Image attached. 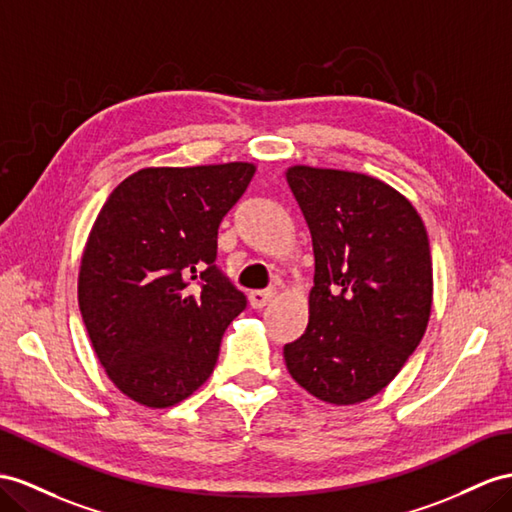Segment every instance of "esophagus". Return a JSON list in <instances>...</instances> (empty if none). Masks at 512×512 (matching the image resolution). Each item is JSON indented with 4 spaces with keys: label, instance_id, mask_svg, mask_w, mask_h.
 Instances as JSON below:
<instances>
[{
    "label": "esophagus",
    "instance_id": "34e87169",
    "mask_svg": "<svg viewBox=\"0 0 512 512\" xmlns=\"http://www.w3.org/2000/svg\"><path fill=\"white\" fill-rule=\"evenodd\" d=\"M274 296H277V290H274V287H268V290H253L248 298H251L253 309H261V307H266Z\"/></svg>",
    "mask_w": 512,
    "mask_h": 512
}]
</instances>
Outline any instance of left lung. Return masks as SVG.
Masks as SVG:
<instances>
[{"label":"left lung","instance_id":"left-lung-1","mask_svg":"<svg viewBox=\"0 0 512 512\" xmlns=\"http://www.w3.org/2000/svg\"><path fill=\"white\" fill-rule=\"evenodd\" d=\"M287 183L311 231L309 324L283 357L331 404L376 396L424 337L432 305L428 233L415 207L361 173L294 166Z\"/></svg>","mask_w":512,"mask_h":512}]
</instances>
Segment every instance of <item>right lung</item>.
I'll return each instance as SVG.
<instances>
[{
  "mask_svg": "<svg viewBox=\"0 0 512 512\" xmlns=\"http://www.w3.org/2000/svg\"><path fill=\"white\" fill-rule=\"evenodd\" d=\"M253 175L246 162L142 168L101 207L77 298L103 370L138 404L166 409L199 389L246 309L216 255L220 222Z\"/></svg>",
  "mask_w": 512,
  "mask_h": 512,
  "instance_id": "right-lung-1",
  "label": "right lung"
}]
</instances>
